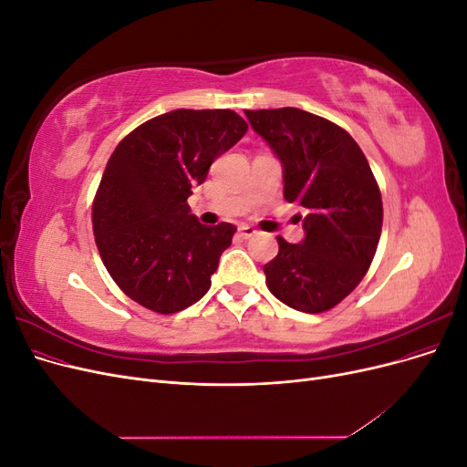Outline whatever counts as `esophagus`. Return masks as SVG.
Returning <instances> with one entry per match:
<instances>
[{
	"instance_id": "34e87169",
	"label": "esophagus",
	"mask_w": 467,
	"mask_h": 467,
	"mask_svg": "<svg viewBox=\"0 0 467 467\" xmlns=\"http://www.w3.org/2000/svg\"><path fill=\"white\" fill-rule=\"evenodd\" d=\"M257 234V230L255 228H251V225H239V235H242V237H253V235H255Z\"/></svg>"
}]
</instances>
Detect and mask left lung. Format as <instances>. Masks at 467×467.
I'll return each mask as SVG.
<instances>
[{
  "mask_svg": "<svg viewBox=\"0 0 467 467\" xmlns=\"http://www.w3.org/2000/svg\"><path fill=\"white\" fill-rule=\"evenodd\" d=\"M245 117L285 165V199L307 210L302 244L276 237L278 255L263 266L266 286L298 312H327L376 255L384 220L376 177L352 136L327 119L296 107Z\"/></svg>",
  "mask_w": 467,
  "mask_h": 467,
  "instance_id": "1",
  "label": "left lung"
}]
</instances>
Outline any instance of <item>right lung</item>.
Returning <instances> with one entry per match:
<instances>
[{"mask_svg": "<svg viewBox=\"0 0 467 467\" xmlns=\"http://www.w3.org/2000/svg\"><path fill=\"white\" fill-rule=\"evenodd\" d=\"M247 129L230 109H177L112 151L93 199V235L109 275L140 306L177 314L208 292L237 228L202 225L187 199Z\"/></svg>", "mask_w": 467, "mask_h": 467, "instance_id": "obj_1", "label": "right lung"}]
</instances>
